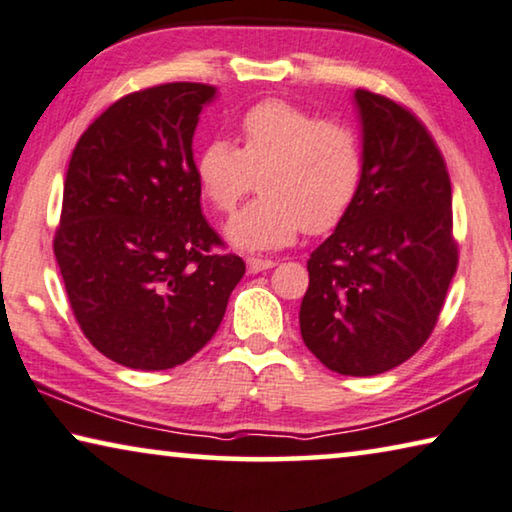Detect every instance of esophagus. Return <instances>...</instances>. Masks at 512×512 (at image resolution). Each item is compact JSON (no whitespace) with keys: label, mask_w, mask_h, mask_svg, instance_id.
<instances>
[{"label":"esophagus","mask_w":512,"mask_h":512,"mask_svg":"<svg viewBox=\"0 0 512 512\" xmlns=\"http://www.w3.org/2000/svg\"><path fill=\"white\" fill-rule=\"evenodd\" d=\"M246 264H248V273H259V271L273 269V266H276L273 259H262V257H248Z\"/></svg>","instance_id":"obj_1"}]
</instances>
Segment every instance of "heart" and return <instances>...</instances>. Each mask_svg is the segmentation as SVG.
I'll return each instance as SVG.
<instances>
[{
    "label": "heart",
    "mask_w": 512,
    "mask_h": 512,
    "mask_svg": "<svg viewBox=\"0 0 512 512\" xmlns=\"http://www.w3.org/2000/svg\"><path fill=\"white\" fill-rule=\"evenodd\" d=\"M202 195L232 211L259 183L255 202L234 213L227 239L246 250L289 246L299 232L333 230L352 207L363 177L361 137L338 119L285 101L257 103L239 121V149L204 144L195 160Z\"/></svg>",
    "instance_id": "1"
}]
</instances>
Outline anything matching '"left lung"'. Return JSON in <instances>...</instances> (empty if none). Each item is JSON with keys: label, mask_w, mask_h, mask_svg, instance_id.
<instances>
[{"label": "left lung", "mask_w": 512, "mask_h": 512, "mask_svg": "<svg viewBox=\"0 0 512 512\" xmlns=\"http://www.w3.org/2000/svg\"><path fill=\"white\" fill-rule=\"evenodd\" d=\"M361 188L308 259L299 324L326 368L372 377L425 345L457 269L453 197L430 133L391 98L356 89Z\"/></svg>", "instance_id": "1"}]
</instances>
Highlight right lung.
<instances>
[{
	"mask_svg": "<svg viewBox=\"0 0 512 512\" xmlns=\"http://www.w3.org/2000/svg\"><path fill=\"white\" fill-rule=\"evenodd\" d=\"M218 91L170 82L110 105L75 144L55 257L73 315L133 370L186 363L223 322L246 273L202 216L193 135Z\"/></svg>",
	"mask_w": 512,
	"mask_h": 512,
	"instance_id": "right-lung-1",
	"label": "right lung"
}]
</instances>
